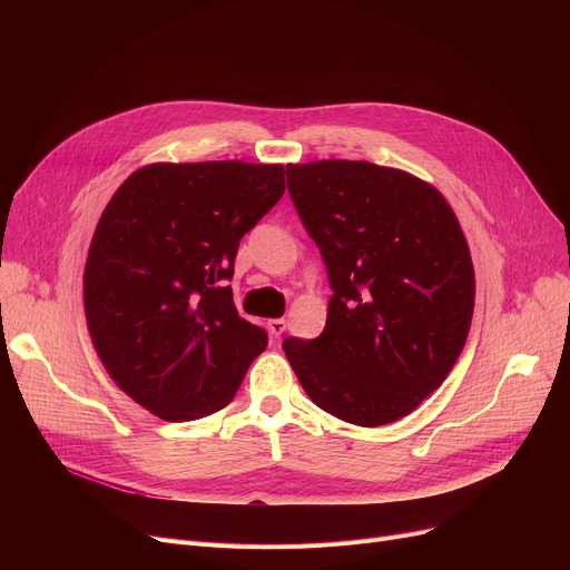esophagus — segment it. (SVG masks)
<instances>
[{
  "label": "esophagus",
  "mask_w": 570,
  "mask_h": 570,
  "mask_svg": "<svg viewBox=\"0 0 570 570\" xmlns=\"http://www.w3.org/2000/svg\"><path fill=\"white\" fill-rule=\"evenodd\" d=\"M267 331H269V335H273L275 340H279L282 333L286 331V321L284 318H269L267 321Z\"/></svg>",
  "instance_id": "esophagus-1"
}]
</instances>
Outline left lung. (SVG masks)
I'll list each match as a JSON object with an SVG mask.
<instances>
[{
    "instance_id": "8db88e82",
    "label": "left lung",
    "mask_w": 570,
    "mask_h": 570,
    "mask_svg": "<svg viewBox=\"0 0 570 570\" xmlns=\"http://www.w3.org/2000/svg\"><path fill=\"white\" fill-rule=\"evenodd\" d=\"M288 194L333 297L323 333L284 353L309 400L361 428L432 395L464 348L475 297L466 237L436 187L400 168L288 164Z\"/></svg>"
}]
</instances>
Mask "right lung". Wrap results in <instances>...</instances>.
Returning <instances> with one entry per match:
<instances>
[{"mask_svg":"<svg viewBox=\"0 0 570 570\" xmlns=\"http://www.w3.org/2000/svg\"><path fill=\"white\" fill-rule=\"evenodd\" d=\"M282 194V164L247 161L149 164L112 194L85 263V318L110 379L149 413L224 409L265 351L226 279Z\"/></svg>","mask_w":570,"mask_h":570,"instance_id":"1","label":"right lung"}]
</instances>
